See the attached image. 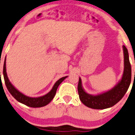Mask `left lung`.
<instances>
[{
  "label": "left lung",
  "instance_id": "8db88e82",
  "mask_svg": "<svg viewBox=\"0 0 135 135\" xmlns=\"http://www.w3.org/2000/svg\"><path fill=\"white\" fill-rule=\"evenodd\" d=\"M124 69L122 77L118 83L108 91L93 95L85 91L82 86L81 79L79 78L78 90L81 102L86 107L94 109H104L116 104L125 95L129 87L131 81V66L129 54L126 46H123Z\"/></svg>",
  "mask_w": 135,
  "mask_h": 135
}]
</instances>
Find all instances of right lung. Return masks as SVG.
<instances>
[{"instance_id": "obj_1", "label": "right lung", "mask_w": 135, "mask_h": 135, "mask_svg": "<svg viewBox=\"0 0 135 135\" xmlns=\"http://www.w3.org/2000/svg\"><path fill=\"white\" fill-rule=\"evenodd\" d=\"M3 76L7 89L9 90L11 94L12 95L13 97L15 99H16L20 103L26 105L28 107H34V108L44 107V106L49 104L50 102L52 101L54 98L58 86L63 82V80H65L67 78V76H65V77H63L58 79L55 83V84L54 85L53 87L51 89L49 93L46 94L42 96H39V97H30V96H26L25 94L21 93L19 90H18L15 86L11 84L10 81L8 79V75H7L6 73V58L4 63Z\"/></svg>"}]
</instances>
